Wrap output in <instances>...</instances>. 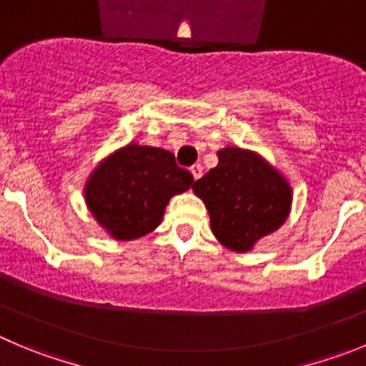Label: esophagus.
<instances>
[{
    "instance_id": "34e87169",
    "label": "esophagus",
    "mask_w": 366,
    "mask_h": 366,
    "mask_svg": "<svg viewBox=\"0 0 366 366\" xmlns=\"http://www.w3.org/2000/svg\"><path fill=\"white\" fill-rule=\"evenodd\" d=\"M191 175H193L194 180H199L200 177H202V166H200V164H194V166H191Z\"/></svg>"
}]
</instances>
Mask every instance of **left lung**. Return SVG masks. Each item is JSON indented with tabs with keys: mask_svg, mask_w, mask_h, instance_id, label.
Returning <instances> with one entry per match:
<instances>
[{
	"mask_svg": "<svg viewBox=\"0 0 366 366\" xmlns=\"http://www.w3.org/2000/svg\"><path fill=\"white\" fill-rule=\"evenodd\" d=\"M217 155L218 166L197 180L193 191L209 213L214 238L231 251L247 252L287 222L291 182L252 149L225 146Z\"/></svg>",
	"mask_w": 366,
	"mask_h": 366,
	"instance_id": "8db88e82",
	"label": "left lung"
}]
</instances>
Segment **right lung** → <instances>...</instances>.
I'll return each mask as SVG.
<instances>
[{
  "label": "right lung",
  "instance_id": "1",
  "mask_svg": "<svg viewBox=\"0 0 366 366\" xmlns=\"http://www.w3.org/2000/svg\"><path fill=\"white\" fill-rule=\"evenodd\" d=\"M193 184V175L177 166L172 152L129 142L99 160L83 197L108 237L129 242L155 231L169 200Z\"/></svg>",
  "mask_w": 366,
  "mask_h": 366
}]
</instances>
